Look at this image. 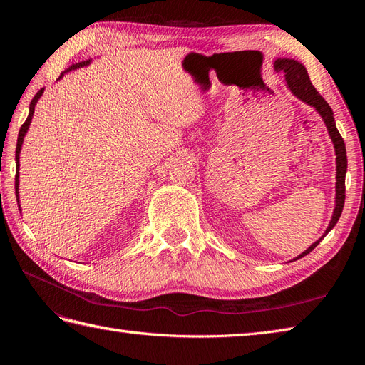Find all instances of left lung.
Instances as JSON below:
<instances>
[{
	"label": "left lung",
	"instance_id": "obj_1",
	"mask_svg": "<svg viewBox=\"0 0 365 365\" xmlns=\"http://www.w3.org/2000/svg\"><path fill=\"white\" fill-rule=\"evenodd\" d=\"M274 68L277 71H282L284 74V79L288 82V86L291 88V91L300 98V101L306 102L307 105L314 106L317 111L319 113V115L323 117L324 123L327 126L329 130V135L334 141V146H335V153H336V205L334 210V216L332 220H330V224L326 230L324 236L329 233L330 230H332L338 219L342 213V207H344V201H346V170H347V155H346V145H344V140L339 135V132L336 129L335 125V118H334V111L332 108L329 106V103L324 101V98L319 96V93L315 90V86L312 85L311 79H309V74L304 68V65H302L300 62H297L294 59H277L274 62ZM323 236V237H324ZM318 239L315 244H312L309 247L303 254H300L297 259H302L306 254L311 252L319 242L323 240ZM294 259V260H297Z\"/></svg>",
	"mask_w": 365,
	"mask_h": 365
}]
</instances>
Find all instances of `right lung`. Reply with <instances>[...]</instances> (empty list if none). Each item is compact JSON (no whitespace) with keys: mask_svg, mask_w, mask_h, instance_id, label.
<instances>
[{"mask_svg":"<svg viewBox=\"0 0 365 365\" xmlns=\"http://www.w3.org/2000/svg\"><path fill=\"white\" fill-rule=\"evenodd\" d=\"M90 63V61H83V62H77V63H74L73 67H70L67 71H71V70H76V68H81V67H83V65H88ZM67 71H63V73H67ZM63 73L59 76V79L61 77L63 76ZM42 93H43V88H41V90L35 94V97L31 98V102H30V111H29V117H27V120L24 121V125L21 126V129H19V134H18V143H16V155H15V160H16V175H15V192H16V196H18V178H19V152H21V145H23V141H24V135H26V132H27V129H29V126H30V121H31V117H33V113H35V105H36V102H38V98L42 96Z\"/></svg>","mask_w":365,"mask_h":365,"instance_id":"right-lung-1","label":"right lung"}]
</instances>
